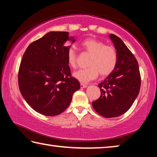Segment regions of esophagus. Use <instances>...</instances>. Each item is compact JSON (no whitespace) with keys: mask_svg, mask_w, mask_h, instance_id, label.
Returning a JSON list of instances; mask_svg holds the SVG:
<instances>
[{"mask_svg":"<svg viewBox=\"0 0 157 157\" xmlns=\"http://www.w3.org/2000/svg\"><path fill=\"white\" fill-rule=\"evenodd\" d=\"M80 86L82 89H84L86 88V87H87V85L86 84H83V83H81L80 84Z\"/></svg>","mask_w":157,"mask_h":157,"instance_id":"1","label":"esophagus"}]
</instances>
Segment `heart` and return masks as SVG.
<instances>
[{"instance_id":"b5f03b06","label":"heart","mask_w":157,"mask_h":157,"mask_svg":"<svg viewBox=\"0 0 157 157\" xmlns=\"http://www.w3.org/2000/svg\"><path fill=\"white\" fill-rule=\"evenodd\" d=\"M81 47L91 56L87 63L89 67L73 73V77L78 80L86 83L95 79L99 73L100 76L105 77L114 71L118 62V54L113 46L105 45L98 39L89 38L82 42ZM66 60L71 68L77 66V54L73 48H70L66 52Z\"/></svg>"}]
</instances>
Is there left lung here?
Wrapping results in <instances>:
<instances>
[{
	"label": "left lung",
	"mask_w": 157,
	"mask_h": 157,
	"mask_svg": "<svg viewBox=\"0 0 157 157\" xmlns=\"http://www.w3.org/2000/svg\"><path fill=\"white\" fill-rule=\"evenodd\" d=\"M118 54L115 69L98 84L101 95L92 102L98 113L105 118L123 115L131 107L139 94L140 75L137 60L124 42L113 34H109Z\"/></svg>",
	"instance_id": "left-lung-1"
}]
</instances>
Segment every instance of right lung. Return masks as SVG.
Instances as JSON below:
<instances>
[{"label":"right lung","instance_id":"obj_1","mask_svg":"<svg viewBox=\"0 0 157 157\" xmlns=\"http://www.w3.org/2000/svg\"><path fill=\"white\" fill-rule=\"evenodd\" d=\"M69 41L73 44L75 39L68 32H49L29 45L21 62V94L34 111L43 115L62 113L80 88L66 60Z\"/></svg>","mask_w":157,"mask_h":157}]
</instances>
